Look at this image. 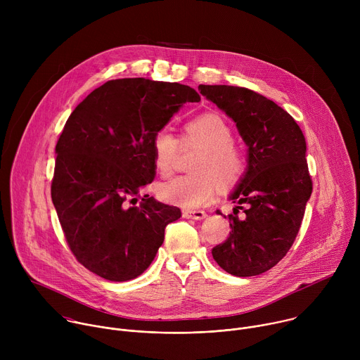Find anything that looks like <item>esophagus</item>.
<instances>
[{"label": "esophagus", "mask_w": 360, "mask_h": 360, "mask_svg": "<svg viewBox=\"0 0 360 360\" xmlns=\"http://www.w3.org/2000/svg\"><path fill=\"white\" fill-rule=\"evenodd\" d=\"M182 217L186 218V219H196V221H200V219H203L205 217H207V212H205V211H199V210H196V211L185 210V211L182 212Z\"/></svg>", "instance_id": "obj_1"}]
</instances>
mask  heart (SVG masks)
Masks as SVG:
<instances>
[{"label":"heart","mask_w":360,"mask_h":360,"mask_svg":"<svg viewBox=\"0 0 360 360\" xmlns=\"http://www.w3.org/2000/svg\"><path fill=\"white\" fill-rule=\"evenodd\" d=\"M191 143L202 145L196 153L193 174L176 176L158 189L162 200L185 210H196L211 203L219 188L236 184L246 168L242 149L233 142L229 122L217 112L199 114L182 127L181 142L167 128L158 129L152 136V162L161 175H169L178 152Z\"/></svg>","instance_id":"1"}]
</instances>
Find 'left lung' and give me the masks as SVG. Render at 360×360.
I'll list each match as a JSON object with an SVG mask.
<instances>
[{
  "label": "left lung",
  "mask_w": 360,
  "mask_h": 360,
  "mask_svg": "<svg viewBox=\"0 0 360 360\" xmlns=\"http://www.w3.org/2000/svg\"><path fill=\"white\" fill-rule=\"evenodd\" d=\"M199 91L236 122L248 145V169L231 195L238 202L228 215L231 232L212 256L233 276L261 275L293 245L312 193L304 136L283 108L252 89L199 85Z\"/></svg>",
  "instance_id": "1"
}]
</instances>
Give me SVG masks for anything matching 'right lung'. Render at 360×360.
<instances>
[{
  "mask_svg": "<svg viewBox=\"0 0 360 360\" xmlns=\"http://www.w3.org/2000/svg\"><path fill=\"white\" fill-rule=\"evenodd\" d=\"M199 94L178 82L112 79L72 111L56 146L51 198L75 259L114 282L139 276L181 210L139 191L155 176L152 136Z\"/></svg>",
  "mask_w": 360,
  "mask_h": 360,
  "instance_id": "obj_1",
  "label": "right lung"
}]
</instances>
